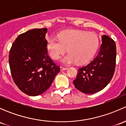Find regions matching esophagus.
I'll use <instances>...</instances> for the list:
<instances>
[{
    "label": "esophagus",
    "instance_id": "34e87169",
    "mask_svg": "<svg viewBox=\"0 0 126 126\" xmlns=\"http://www.w3.org/2000/svg\"><path fill=\"white\" fill-rule=\"evenodd\" d=\"M60 69H61V71H64V70H66V69H68V68H65V67L61 66V67H60Z\"/></svg>",
    "mask_w": 126,
    "mask_h": 126
}]
</instances>
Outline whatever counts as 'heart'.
<instances>
[{
    "mask_svg": "<svg viewBox=\"0 0 126 126\" xmlns=\"http://www.w3.org/2000/svg\"><path fill=\"white\" fill-rule=\"evenodd\" d=\"M99 44V39L96 34L82 30H67L59 35V39L50 38L47 39V48L50 57L58 60L67 50L62 61L70 64L87 63L96 53Z\"/></svg>",
    "mask_w": 126,
    "mask_h": 126,
    "instance_id": "heart-1",
    "label": "heart"
}]
</instances>
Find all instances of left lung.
Here are the masks:
<instances>
[{
    "label": "left lung",
    "instance_id": "8db88e82",
    "mask_svg": "<svg viewBox=\"0 0 126 126\" xmlns=\"http://www.w3.org/2000/svg\"><path fill=\"white\" fill-rule=\"evenodd\" d=\"M98 53L90 63L78 69L73 81L77 90L83 93L93 94L101 91L111 81L116 66V47L113 39L102 36Z\"/></svg>",
    "mask_w": 126,
    "mask_h": 126
}]
</instances>
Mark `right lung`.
<instances>
[{
    "label": "right lung",
    "instance_id": "obj_1",
    "mask_svg": "<svg viewBox=\"0 0 126 126\" xmlns=\"http://www.w3.org/2000/svg\"><path fill=\"white\" fill-rule=\"evenodd\" d=\"M46 28L29 30L17 36L9 54L13 79L20 90L35 96L51 85L60 68L48 55Z\"/></svg>",
    "mask_w": 126,
    "mask_h": 126
}]
</instances>
